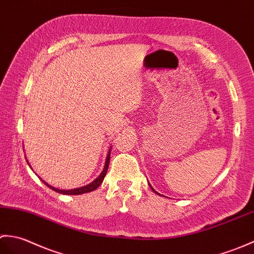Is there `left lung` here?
<instances>
[{"label": "left lung", "mask_w": 254, "mask_h": 254, "mask_svg": "<svg viewBox=\"0 0 254 254\" xmlns=\"http://www.w3.org/2000/svg\"><path fill=\"white\" fill-rule=\"evenodd\" d=\"M149 186H150V188H151V189H152V191H154V192H155V193H157V194H160V193H159V192H156V191H155V190H154V189H153V187H152V186H151V185H150V184H149Z\"/></svg>", "instance_id": "obj_1"}]
</instances>
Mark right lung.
Listing matches in <instances>:
<instances>
[{"instance_id":"obj_1","label":"right lung","mask_w":254,"mask_h":254,"mask_svg":"<svg viewBox=\"0 0 254 254\" xmlns=\"http://www.w3.org/2000/svg\"><path fill=\"white\" fill-rule=\"evenodd\" d=\"M111 149H112V145L110 146V149H109V151H108V155H106V159H105V163H104V167H103V171L100 173V175L99 176L95 178L92 183H90V184H88V185H86V186H83V187H80V188H75V189H69V190H65V189H58V188H55V187H53V186H51V185H49L48 183H46L44 182V180H42L41 178V180L42 182L46 184L48 187L50 188V189H52V190H54V191H56V192H59V193H62V194H68V195H74V194H83V193H87V192H91V191H93V190H95L97 189L99 186L103 183V179H104V177H105V175H106V172H108V168H109V164H110V155H111ZM28 162V161H27ZM28 164H29V163H28ZM30 166V165H29ZM31 167V166H30Z\"/></svg>"}]
</instances>
